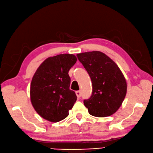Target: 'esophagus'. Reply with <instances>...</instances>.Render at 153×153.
<instances>
[{"instance_id":"1","label":"esophagus","mask_w":153,"mask_h":153,"mask_svg":"<svg viewBox=\"0 0 153 153\" xmlns=\"http://www.w3.org/2000/svg\"><path fill=\"white\" fill-rule=\"evenodd\" d=\"M76 95L77 96V97H81V92L80 91H76Z\"/></svg>"}]
</instances>
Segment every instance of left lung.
Listing matches in <instances>:
<instances>
[{"label":"left lung","mask_w":153,"mask_h":153,"mask_svg":"<svg viewBox=\"0 0 153 153\" xmlns=\"http://www.w3.org/2000/svg\"><path fill=\"white\" fill-rule=\"evenodd\" d=\"M91 79L92 95L84 100L89 114L109 116L117 111L126 95L127 83L117 64L99 51L76 54Z\"/></svg>","instance_id":"left-lung-1"}]
</instances>
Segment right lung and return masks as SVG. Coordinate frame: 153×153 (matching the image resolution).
<instances>
[{
	"instance_id": "1",
	"label": "right lung",
	"mask_w": 153,
	"mask_h": 153,
	"mask_svg": "<svg viewBox=\"0 0 153 153\" xmlns=\"http://www.w3.org/2000/svg\"><path fill=\"white\" fill-rule=\"evenodd\" d=\"M77 60L73 54L64 53L48 58L35 72L30 85L31 104L43 118L60 122L68 116L77 97L70 89L69 70Z\"/></svg>"
}]
</instances>
